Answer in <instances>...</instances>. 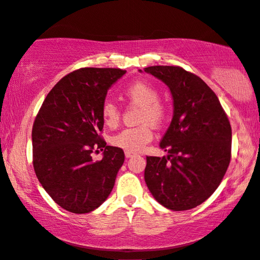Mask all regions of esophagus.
<instances>
[{
  "label": "esophagus",
  "instance_id": "esophagus-1",
  "mask_svg": "<svg viewBox=\"0 0 260 260\" xmlns=\"http://www.w3.org/2000/svg\"><path fill=\"white\" fill-rule=\"evenodd\" d=\"M137 153H134V152H131V151H124V155H126V158H131V157H134Z\"/></svg>",
  "mask_w": 260,
  "mask_h": 260
}]
</instances>
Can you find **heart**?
Returning <instances> with one entry per match:
<instances>
[{
    "mask_svg": "<svg viewBox=\"0 0 260 260\" xmlns=\"http://www.w3.org/2000/svg\"><path fill=\"white\" fill-rule=\"evenodd\" d=\"M122 95L133 105L140 107L138 121L141 124L137 127L124 128L112 137L114 146L124 151L138 152L153 139L151 124L160 127L168 117V109L159 101V91L154 85L144 81H136L122 90ZM102 120L107 127L114 128L120 122L121 110L112 101H105L101 108Z\"/></svg>",
    "mask_w": 260,
    "mask_h": 260,
    "instance_id": "b5f03b06",
    "label": "heart"
}]
</instances>
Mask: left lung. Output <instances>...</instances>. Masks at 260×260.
<instances>
[{
    "label": "left lung",
    "instance_id": "1",
    "mask_svg": "<svg viewBox=\"0 0 260 260\" xmlns=\"http://www.w3.org/2000/svg\"><path fill=\"white\" fill-rule=\"evenodd\" d=\"M170 88L174 117L160 141L164 157H146L145 182L171 210L200 206L220 185L231 161L232 128L215 92L181 67L145 68Z\"/></svg>",
    "mask_w": 260,
    "mask_h": 260
}]
</instances>
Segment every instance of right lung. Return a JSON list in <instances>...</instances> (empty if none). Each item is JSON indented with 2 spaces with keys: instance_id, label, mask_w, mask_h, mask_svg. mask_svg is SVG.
Masks as SVG:
<instances>
[{
  "instance_id": "1",
  "label": "right lung",
  "mask_w": 260,
  "mask_h": 260,
  "mask_svg": "<svg viewBox=\"0 0 260 260\" xmlns=\"http://www.w3.org/2000/svg\"><path fill=\"white\" fill-rule=\"evenodd\" d=\"M124 74L112 68L70 72L48 92L34 120V171L52 200L68 212H92L115 184L124 153L101 137V108L110 85ZM99 150L104 158L94 162L91 154Z\"/></svg>"
}]
</instances>
